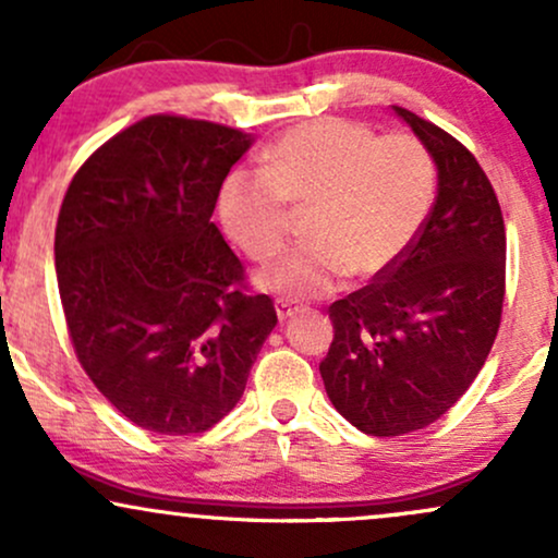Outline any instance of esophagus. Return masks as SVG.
Masks as SVG:
<instances>
[{"instance_id":"1","label":"esophagus","mask_w":558,"mask_h":558,"mask_svg":"<svg viewBox=\"0 0 558 558\" xmlns=\"http://www.w3.org/2000/svg\"><path fill=\"white\" fill-rule=\"evenodd\" d=\"M275 312H278V319L283 323V319H291L293 315H296L299 306L293 304V301H288V299H278V301H275Z\"/></svg>"}]
</instances>
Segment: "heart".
<instances>
[{
  "instance_id": "obj_1",
  "label": "heart",
  "mask_w": 558,
  "mask_h": 558,
  "mask_svg": "<svg viewBox=\"0 0 558 558\" xmlns=\"http://www.w3.org/2000/svg\"><path fill=\"white\" fill-rule=\"evenodd\" d=\"M433 198L435 165L417 138L319 118L267 146L262 170L230 172L217 204L230 239L259 262L283 248L287 207H310V241L270 262L259 283L286 299H317L349 272L375 280L393 270L425 226Z\"/></svg>"
}]
</instances>
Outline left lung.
Here are the masks:
<instances>
[{
  "instance_id": "1",
  "label": "left lung",
  "mask_w": 558,
  "mask_h": 558,
  "mask_svg": "<svg viewBox=\"0 0 558 558\" xmlns=\"http://www.w3.org/2000/svg\"><path fill=\"white\" fill-rule=\"evenodd\" d=\"M393 110L438 165V196L393 270L332 301L319 362L332 407L377 438L422 430L462 399L488 360L506 293L504 215L485 170L444 128Z\"/></svg>"
}]
</instances>
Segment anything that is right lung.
<instances>
[{
	"mask_svg": "<svg viewBox=\"0 0 558 558\" xmlns=\"http://www.w3.org/2000/svg\"><path fill=\"white\" fill-rule=\"evenodd\" d=\"M248 146L239 128L149 114L105 141L62 198L54 267L70 341L88 380L144 430L217 425L278 325L213 222Z\"/></svg>",
	"mask_w": 558,
	"mask_h": 558,
	"instance_id": "1",
	"label": "right lung"
}]
</instances>
